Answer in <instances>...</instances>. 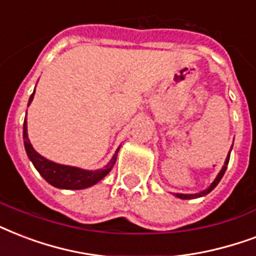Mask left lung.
<instances>
[{
  "label": "left lung",
  "instance_id": "obj_1",
  "mask_svg": "<svg viewBox=\"0 0 256 256\" xmlns=\"http://www.w3.org/2000/svg\"><path fill=\"white\" fill-rule=\"evenodd\" d=\"M230 152H231V150H230ZM228 162H230V155H228V158L226 159L224 166H223V168H222V171L219 172V175L216 176V179L214 180V183L211 184V186H210L207 190H204V191L199 192V194H194V195H184V194H175V195L178 196V198H180V199H195V198H200V196H204V195H207V194H210V192L212 191L214 188L216 187L218 184H219V182H220L222 178H223V175H224L226 170H227V166H228Z\"/></svg>",
  "mask_w": 256,
  "mask_h": 256
}]
</instances>
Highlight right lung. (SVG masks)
Wrapping results in <instances>:
<instances>
[{"mask_svg":"<svg viewBox=\"0 0 256 256\" xmlns=\"http://www.w3.org/2000/svg\"><path fill=\"white\" fill-rule=\"evenodd\" d=\"M33 96H34V92L32 93L29 104L33 100ZM29 104H28V106H29ZM24 146L26 150L28 158L32 160V163L36 167V170L40 172V175L42 176L48 183L52 184L53 187L64 188V190H81V188L90 187L93 184H96L97 182H100L114 168L118 152V150L110 164L104 170H98V171H85V170H80V168L53 163V162L44 159L42 156H40L34 150V148L32 146L30 142L28 140L26 118L24 120Z\"/></svg>","mask_w":256,"mask_h":256,"instance_id":"obj_1","label":"right lung"}]
</instances>
